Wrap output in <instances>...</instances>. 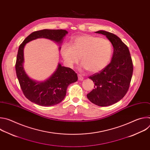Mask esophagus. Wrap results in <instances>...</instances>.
<instances>
[{
  "instance_id": "34e87169",
  "label": "esophagus",
  "mask_w": 150,
  "mask_h": 150,
  "mask_svg": "<svg viewBox=\"0 0 150 150\" xmlns=\"http://www.w3.org/2000/svg\"><path fill=\"white\" fill-rule=\"evenodd\" d=\"M78 80L79 81H82L83 79V76L81 74H78Z\"/></svg>"
}]
</instances>
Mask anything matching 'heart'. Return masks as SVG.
<instances>
[{
    "mask_svg": "<svg viewBox=\"0 0 150 150\" xmlns=\"http://www.w3.org/2000/svg\"><path fill=\"white\" fill-rule=\"evenodd\" d=\"M113 52L111 42L106 38L92 35H82L74 38L71 45L64 43L60 54L69 67L80 59L82 67L91 73L103 69L109 63Z\"/></svg>",
    "mask_w": 150,
    "mask_h": 150,
    "instance_id": "b5f03b06",
    "label": "heart"
}]
</instances>
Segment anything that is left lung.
Segmentation results:
<instances>
[{"mask_svg": "<svg viewBox=\"0 0 150 150\" xmlns=\"http://www.w3.org/2000/svg\"><path fill=\"white\" fill-rule=\"evenodd\" d=\"M96 33L109 40L113 53L108 66L89 76L95 85L87 97L94 104L104 107L120 101L127 92L133 74V63L128 47L119 37L103 30Z\"/></svg>", "mask_w": 150, "mask_h": 150, "instance_id": "8db88e82", "label": "left lung"}]
</instances>
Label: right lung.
<instances>
[{
	"label": "right lung",
	"mask_w": 150,
	"mask_h": 150,
	"mask_svg": "<svg viewBox=\"0 0 150 150\" xmlns=\"http://www.w3.org/2000/svg\"><path fill=\"white\" fill-rule=\"evenodd\" d=\"M67 34L68 31L65 30L45 29L34 31L26 37L19 47L15 70L20 87L26 98L39 105L48 107L60 103L66 96L68 87L77 81L78 76L72 69L59 63L56 71L47 80L37 82L31 79L23 67L24 48L28 42L39 38H47L61 44Z\"/></svg>",
	"instance_id": "1"
}]
</instances>
